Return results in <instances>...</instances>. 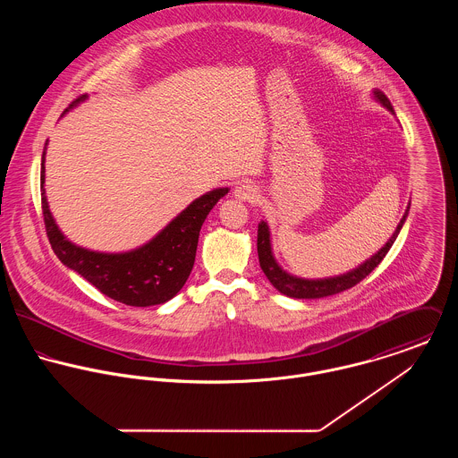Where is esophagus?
I'll return each mask as SVG.
<instances>
[{
  "instance_id": "1",
  "label": "esophagus",
  "mask_w": 458,
  "mask_h": 458,
  "mask_svg": "<svg viewBox=\"0 0 458 458\" xmlns=\"http://www.w3.org/2000/svg\"><path fill=\"white\" fill-rule=\"evenodd\" d=\"M233 196L236 197L238 200L254 202V200L258 199V189H256L254 185H250V183H240V185L234 189Z\"/></svg>"
}]
</instances>
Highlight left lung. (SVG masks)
<instances>
[{
  "label": "left lung",
  "instance_id": "left-lung-1",
  "mask_svg": "<svg viewBox=\"0 0 458 458\" xmlns=\"http://www.w3.org/2000/svg\"><path fill=\"white\" fill-rule=\"evenodd\" d=\"M374 98L383 106L386 107L392 114H394L393 111L392 102L388 100V97L379 91V89H374L372 91ZM411 206V202H409ZM409 206L400 220V224L396 225L394 233H393L392 238L386 242V245L377 252L374 254L370 259H367L365 262H361L358 267L344 273V275H336V276H329V278H301V276H294L291 273H287L285 269L280 267V264L275 259L273 256V250H271V236H269V227L267 224L261 220L259 227H258V254H259V264H261V269L264 271V275L267 276V280L271 282V285L289 296V298H298V300H316V298H325V296H331V294H338L345 289H351L354 287L356 284H360L374 267L379 266V262L385 259V256L388 254V250L392 249L407 215H409Z\"/></svg>",
  "mask_w": 458,
  "mask_h": 458
}]
</instances>
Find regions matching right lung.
I'll return each instance as SVG.
<instances>
[{
    "label": "right lung",
    "mask_w": 458,
    "mask_h": 458,
    "mask_svg": "<svg viewBox=\"0 0 458 458\" xmlns=\"http://www.w3.org/2000/svg\"><path fill=\"white\" fill-rule=\"evenodd\" d=\"M88 95L75 98L68 109L77 107ZM47 148V142H46ZM46 149L42 153V211L47 238L58 259L66 267L77 271L102 294L131 305L151 307L174 298L185 285L196 261L199 231L213 206L229 192L215 189L192 200L178 216H174L155 238L129 252H95L66 240L65 234L51 215L46 197Z\"/></svg>",
    "instance_id": "1"
}]
</instances>
